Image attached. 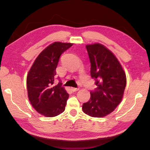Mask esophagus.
I'll use <instances>...</instances> for the list:
<instances>
[{
	"mask_svg": "<svg viewBox=\"0 0 150 150\" xmlns=\"http://www.w3.org/2000/svg\"><path fill=\"white\" fill-rule=\"evenodd\" d=\"M71 89H72V91H77L78 90H79V88L72 87V88H71Z\"/></svg>",
	"mask_w": 150,
	"mask_h": 150,
	"instance_id": "esophagus-1",
	"label": "esophagus"
}]
</instances>
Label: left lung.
<instances>
[{
	"label": "left lung",
	"mask_w": 150,
	"mask_h": 150,
	"mask_svg": "<svg viewBox=\"0 0 150 150\" xmlns=\"http://www.w3.org/2000/svg\"><path fill=\"white\" fill-rule=\"evenodd\" d=\"M91 63V76L97 88L90 92L89 101L83 104L85 114L103 117L115 109L122 101L126 76L115 54L101 44L86 45Z\"/></svg>",
	"instance_id": "8db88e82"
}]
</instances>
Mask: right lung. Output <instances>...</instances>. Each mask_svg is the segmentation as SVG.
I'll use <instances>...</instances> for the list:
<instances>
[{
	"mask_svg": "<svg viewBox=\"0 0 150 150\" xmlns=\"http://www.w3.org/2000/svg\"><path fill=\"white\" fill-rule=\"evenodd\" d=\"M72 45L58 42L50 44L38 55L27 74L28 100L45 117H52L65 110L69 94L61 83L54 85V79L60 56Z\"/></svg>",
	"mask_w": 150,
	"mask_h": 150,
	"instance_id": "obj_1",
	"label": "right lung"
}]
</instances>
